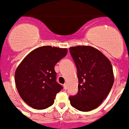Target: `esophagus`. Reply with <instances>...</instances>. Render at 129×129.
Segmentation results:
<instances>
[{
  "label": "esophagus",
  "mask_w": 129,
  "mask_h": 129,
  "mask_svg": "<svg viewBox=\"0 0 129 129\" xmlns=\"http://www.w3.org/2000/svg\"><path fill=\"white\" fill-rule=\"evenodd\" d=\"M63 88H64L65 90H66L67 88H68V86H67V84H66V83H65L64 84H63Z\"/></svg>",
  "instance_id": "34e87169"
}]
</instances>
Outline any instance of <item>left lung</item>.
<instances>
[{
	"mask_svg": "<svg viewBox=\"0 0 129 129\" xmlns=\"http://www.w3.org/2000/svg\"><path fill=\"white\" fill-rule=\"evenodd\" d=\"M78 78V91L69 99L77 110L88 112L101 104L107 97L114 83L110 60L97 49L90 46L70 48Z\"/></svg>",
	"mask_w": 129,
	"mask_h": 129,
	"instance_id": "obj_1",
	"label": "left lung"
}]
</instances>
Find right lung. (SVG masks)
Masks as SVG:
<instances>
[{"mask_svg": "<svg viewBox=\"0 0 129 129\" xmlns=\"http://www.w3.org/2000/svg\"><path fill=\"white\" fill-rule=\"evenodd\" d=\"M67 52L66 48L40 47L29 53L17 67L15 84L20 96L29 106L43 110L54 103L56 94L63 89L57 82L54 67Z\"/></svg>", "mask_w": 129, "mask_h": 129, "instance_id": "add662e5", "label": "right lung"}]
</instances>
